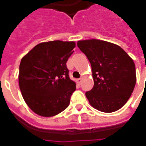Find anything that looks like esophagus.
I'll return each instance as SVG.
<instances>
[{"label":"esophagus","mask_w":146,"mask_h":146,"mask_svg":"<svg viewBox=\"0 0 146 146\" xmlns=\"http://www.w3.org/2000/svg\"><path fill=\"white\" fill-rule=\"evenodd\" d=\"M76 82H77L78 84H80L81 82H82V79H81V78H80V79H77V80H76Z\"/></svg>","instance_id":"esophagus-1"}]
</instances>
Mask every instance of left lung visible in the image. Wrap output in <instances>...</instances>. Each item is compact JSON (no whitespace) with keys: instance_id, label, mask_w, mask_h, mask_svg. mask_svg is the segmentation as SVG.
Wrapping results in <instances>:
<instances>
[{"instance_id":"obj_1","label":"left lung","mask_w":146,"mask_h":146,"mask_svg":"<svg viewBox=\"0 0 146 146\" xmlns=\"http://www.w3.org/2000/svg\"><path fill=\"white\" fill-rule=\"evenodd\" d=\"M92 66L94 86L86 96L98 111L111 113L127 102L136 82V66L117 44L98 39L78 41Z\"/></svg>"}]
</instances>
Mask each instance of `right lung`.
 I'll return each instance as SVG.
<instances>
[{
    "instance_id": "add662e5",
    "label": "right lung",
    "mask_w": 146,
    "mask_h": 146,
    "mask_svg": "<svg viewBox=\"0 0 146 146\" xmlns=\"http://www.w3.org/2000/svg\"><path fill=\"white\" fill-rule=\"evenodd\" d=\"M74 42L50 41L35 45L21 60L19 85L29 108L42 117H53L69 106L76 82L66 63Z\"/></svg>"
}]
</instances>
